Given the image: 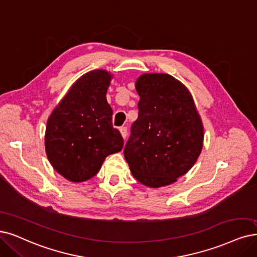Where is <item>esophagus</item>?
Instances as JSON below:
<instances>
[{
  "label": "esophagus",
  "instance_id": "34e87169",
  "mask_svg": "<svg viewBox=\"0 0 257 257\" xmlns=\"http://www.w3.org/2000/svg\"><path fill=\"white\" fill-rule=\"evenodd\" d=\"M119 131H120V134H121V137L126 140V138H127V134H128V129H127V127H120Z\"/></svg>",
  "mask_w": 257,
  "mask_h": 257
}]
</instances>
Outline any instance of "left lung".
<instances>
[{"instance_id":"left-lung-1","label":"left lung","mask_w":257,"mask_h":257,"mask_svg":"<svg viewBox=\"0 0 257 257\" xmlns=\"http://www.w3.org/2000/svg\"><path fill=\"white\" fill-rule=\"evenodd\" d=\"M136 89L139 116L123 148L125 159L142 184H172L193 167L201 153V119L192 95L173 76L142 75Z\"/></svg>"}]
</instances>
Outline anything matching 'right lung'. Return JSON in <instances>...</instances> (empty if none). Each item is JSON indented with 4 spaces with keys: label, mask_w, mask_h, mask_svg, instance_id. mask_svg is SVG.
Listing matches in <instances>:
<instances>
[{
    "label": "right lung",
    "mask_w": 257,
    "mask_h": 257,
    "mask_svg": "<svg viewBox=\"0 0 257 257\" xmlns=\"http://www.w3.org/2000/svg\"><path fill=\"white\" fill-rule=\"evenodd\" d=\"M111 75L94 70L76 81L47 120L45 150L51 164L64 178L82 182L96 175L109 155L123 146L112 126L106 94Z\"/></svg>",
    "instance_id": "right-lung-1"
}]
</instances>
